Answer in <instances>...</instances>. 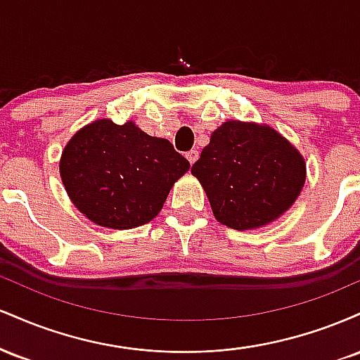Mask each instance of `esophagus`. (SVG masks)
I'll return each mask as SVG.
<instances>
[{"mask_svg":"<svg viewBox=\"0 0 360 360\" xmlns=\"http://www.w3.org/2000/svg\"><path fill=\"white\" fill-rule=\"evenodd\" d=\"M198 155H200V154H198V150H189V152H186V159L189 160V164H191V166L198 160Z\"/></svg>","mask_w":360,"mask_h":360,"instance_id":"1","label":"esophagus"}]
</instances>
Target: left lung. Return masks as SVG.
<instances>
[{"mask_svg":"<svg viewBox=\"0 0 360 360\" xmlns=\"http://www.w3.org/2000/svg\"><path fill=\"white\" fill-rule=\"evenodd\" d=\"M191 172L208 194L214 218L230 229L249 230L274 221L295 203L307 166L272 128L225 122Z\"/></svg>","mask_w":360,"mask_h":360,"instance_id":"obj_1","label":"left lung"}]
</instances>
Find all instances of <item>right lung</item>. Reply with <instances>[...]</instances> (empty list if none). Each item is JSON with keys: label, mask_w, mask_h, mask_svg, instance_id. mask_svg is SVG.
<instances>
[{"label": "right lung", "mask_w": 360, "mask_h": 360, "mask_svg": "<svg viewBox=\"0 0 360 360\" xmlns=\"http://www.w3.org/2000/svg\"><path fill=\"white\" fill-rule=\"evenodd\" d=\"M189 162L166 139L131 122L98 120L62 152L60 176L69 198L91 221L127 230L148 223Z\"/></svg>", "instance_id": "obj_1"}]
</instances>
